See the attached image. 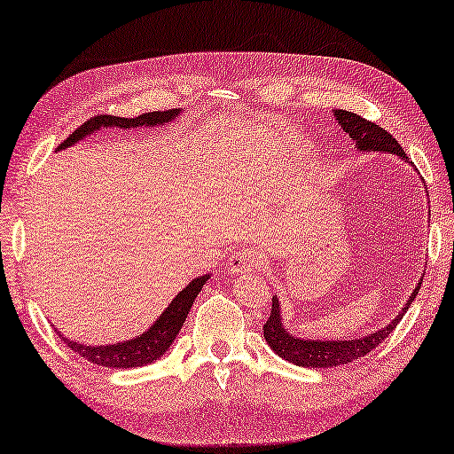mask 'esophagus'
Returning a JSON list of instances; mask_svg holds the SVG:
<instances>
[{
    "label": "esophagus",
    "instance_id": "34e87169",
    "mask_svg": "<svg viewBox=\"0 0 454 454\" xmlns=\"http://www.w3.org/2000/svg\"><path fill=\"white\" fill-rule=\"evenodd\" d=\"M263 262L265 259L259 251L243 247L229 257L227 271L233 273V276H241V273H247V271H257L259 267L263 265Z\"/></svg>",
    "mask_w": 454,
    "mask_h": 454
}]
</instances>
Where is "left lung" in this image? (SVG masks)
Returning a JSON list of instances; mask_svg holds the SVG:
<instances>
[{
    "label": "left lung",
    "instance_id": "1",
    "mask_svg": "<svg viewBox=\"0 0 454 454\" xmlns=\"http://www.w3.org/2000/svg\"><path fill=\"white\" fill-rule=\"evenodd\" d=\"M333 116H336L338 124L344 129L348 137L354 140V145L358 151L368 153V151H380L388 154H396L403 160L408 162L406 153L403 146L398 145L396 138H392L390 132H386L382 126L366 121L354 113H348V110H333ZM420 289L419 286L414 287V292L408 297L406 306L400 309V314L392 319V322L386 325V328L376 330L374 333H368L364 338H354V340H303L297 338L294 333H289L284 324H281V308L278 295H273L271 300V314L267 317L263 325V338L273 352H276L279 358L295 364V366L303 368H332L340 366V364H348L352 360H358L368 352H372L382 341L390 336V332L396 328L400 319L406 314V309L411 308L414 301L416 294Z\"/></svg>",
    "mask_w": 454,
    "mask_h": 454
}]
</instances>
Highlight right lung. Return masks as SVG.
Wrapping results in <instances>:
<instances>
[{"mask_svg":"<svg viewBox=\"0 0 454 454\" xmlns=\"http://www.w3.org/2000/svg\"><path fill=\"white\" fill-rule=\"evenodd\" d=\"M178 114H181V110H165V113L157 110V113H145L137 118H121V116H110V114L94 116L90 121L82 124L80 129L74 130L72 135L58 146V151L76 145L78 140L86 138L88 135H92V132L100 129H110V126H118V129L162 126L170 121H175V118H178ZM209 278H211L209 273H205V276L192 279L187 287H183L181 294H176L175 300L168 303V308L162 311L157 322H154L146 332L140 333V336H135L132 340L118 341V344H106V346H84V344H78V341L64 338L59 332L58 333L59 338H62V341H66L74 352L80 354L82 358H86L88 362L98 364V366L122 368V370L146 366V364L157 362L160 356L168 350L170 344H173L178 330L183 328L184 319H187L192 301H195V297L199 295V292L203 289V286L207 284V279Z\"/></svg>","mask_w":454,"mask_h":454,"instance_id":"right-lung-1","label":"right lung"}]
</instances>
